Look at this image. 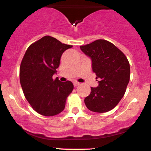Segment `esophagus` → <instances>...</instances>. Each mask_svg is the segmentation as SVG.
Returning a JSON list of instances; mask_svg holds the SVG:
<instances>
[{
	"label": "esophagus",
	"instance_id": "esophagus-1",
	"mask_svg": "<svg viewBox=\"0 0 151 151\" xmlns=\"http://www.w3.org/2000/svg\"><path fill=\"white\" fill-rule=\"evenodd\" d=\"M80 84V83L79 82H77V81H74V86H77L78 85H79Z\"/></svg>",
	"mask_w": 151,
	"mask_h": 151
}]
</instances>
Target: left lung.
Returning <instances> with one entry per match:
<instances>
[{"label":"left lung","instance_id":"8db88e82","mask_svg":"<svg viewBox=\"0 0 151 151\" xmlns=\"http://www.w3.org/2000/svg\"><path fill=\"white\" fill-rule=\"evenodd\" d=\"M91 59L92 70L98 79L97 87L84 99L89 110L104 113L113 109L124 96L130 79V65L126 55L114 44L97 40L80 46Z\"/></svg>","mask_w":151,"mask_h":151}]
</instances>
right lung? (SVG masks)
Listing matches in <instances>:
<instances>
[{"instance_id":"add662e5","label":"right lung","mask_w":151,"mask_h":151,"mask_svg":"<svg viewBox=\"0 0 151 151\" xmlns=\"http://www.w3.org/2000/svg\"><path fill=\"white\" fill-rule=\"evenodd\" d=\"M72 47L47 35L31 44L24 55L20 67V84L26 99L41 115L61 113L74 89L72 81L52 79L62 53Z\"/></svg>"}]
</instances>
